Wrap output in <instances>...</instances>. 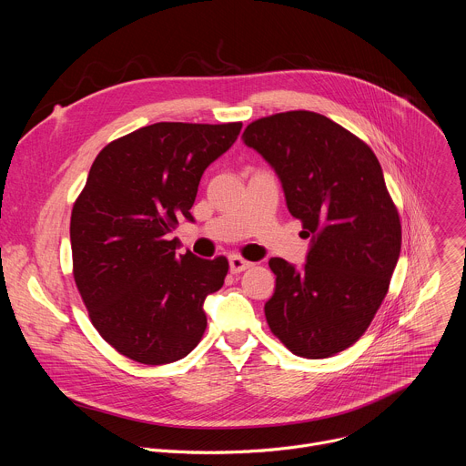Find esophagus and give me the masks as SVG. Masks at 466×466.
<instances>
[{
	"instance_id": "obj_1",
	"label": "esophagus",
	"mask_w": 466,
	"mask_h": 466,
	"mask_svg": "<svg viewBox=\"0 0 466 466\" xmlns=\"http://www.w3.org/2000/svg\"><path fill=\"white\" fill-rule=\"evenodd\" d=\"M228 263H230V273H232V275H238V273L248 269L250 265H252L248 259H245V258H241V256H238V254H232V256L228 258Z\"/></svg>"
}]
</instances>
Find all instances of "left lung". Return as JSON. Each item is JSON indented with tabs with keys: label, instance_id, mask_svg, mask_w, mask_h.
Instances as JSON below:
<instances>
[{
	"label": "left lung",
	"instance_id": "8db88e82",
	"mask_svg": "<svg viewBox=\"0 0 466 466\" xmlns=\"http://www.w3.org/2000/svg\"><path fill=\"white\" fill-rule=\"evenodd\" d=\"M243 142L268 160L311 248L297 271L271 258L273 334L308 360L352 347L380 309L402 247L400 216L372 149L329 117L291 110L247 125Z\"/></svg>",
	"mask_w": 466,
	"mask_h": 466
}]
</instances>
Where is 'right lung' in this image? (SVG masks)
<instances>
[{"label":"right lung","instance_id":"obj_1","mask_svg":"<svg viewBox=\"0 0 466 466\" xmlns=\"http://www.w3.org/2000/svg\"><path fill=\"white\" fill-rule=\"evenodd\" d=\"M241 123L160 121L101 149L74 203V279L99 336L125 358L164 365L207 329L205 299L228 259L177 254L169 234L193 219L198 180L238 138Z\"/></svg>","mask_w":466,"mask_h":466}]
</instances>
